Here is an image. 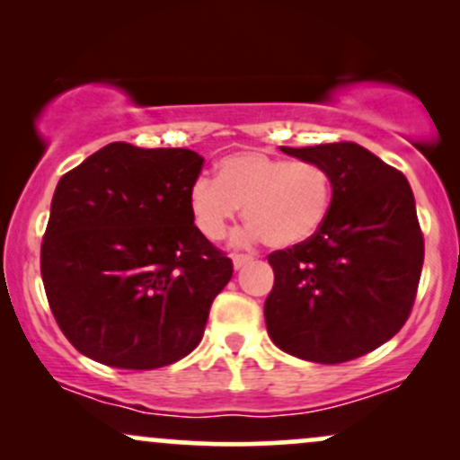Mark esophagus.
Here are the masks:
<instances>
[{
    "mask_svg": "<svg viewBox=\"0 0 460 460\" xmlns=\"http://www.w3.org/2000/svg\"><path fill=\"white\" fill-rule=\"evenodd\" d=\"M231 260H234V268H235V270H240L242 266H246L248 261H252V255H244V252H235V255L231 257Z\"/></svg>",
    "mask_w": 460,
    "mask_h": 460,
    "instance_id": "obj_1",
    "label": "esophagus"
}]
</instances>
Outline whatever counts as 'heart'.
<instances>
[{"label": "heart", "instance_id": "heart-1", "mask_svg": "<svg viewBox=\"0 0 460 460\" xmlns=\"http://www.w3.org/2000/svg\"><path fill=\"white\" fill-rule=\"evenodd\" d=\"M194 225L208 240H220L244 205L246 237L274 248L298 246L324 225L332 181L324 166L285 160L266 151H237L218 162V175H199L188 192Z\"/></svg>", "mask_w": 460, "mask_h": 460}]
</instances>
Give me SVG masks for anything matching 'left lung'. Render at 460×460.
I'll return each instance as SVG.
<instances>
[{
  "label": "left lung",
  "instance_id": "1",
  "mask_svg": "<svg viewBox=\"0 0 460 460\" xmlns=\"http://www.w3.org/2000/svg\"><path fill=\"white\" fill-rule=\"evenodd\" d=\"M281 151L326 168L332 203L318 234L268 255V335L314 363L367 355L402 329L420 285L424 235L409 181L355 142Z\"/></svg>",
  "mask_w": 460,
  "mask_h": 460
}]
</instances>
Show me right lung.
Returning a JSON list of instances; mask_svg holds the SVG:
<instances>
[{"mask_svg":"<svg viewBox=\"0 0 460 460\" xmlns=\"http://www.w3.org/2000/svg\"><path fill=\"white\" fill-rule=\"evenodd\" d=\"M190 149L112 142L58 181L40 274L65 337L93 361L155 369L203 337L234 263L194 225Z\"/></svg>","mask_w":460,"mask_h":460,"instance_id":"add662e5","label":"right lung"}]
</instances>
